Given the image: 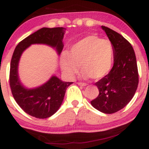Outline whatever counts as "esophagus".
Returning <instances> with one entry per match:
<instances>
[{"mask_svg":"<svg viewBox=\"0 0 149 149\" xmlns=\"http://www.w3.org/2000/svg\"><path fill=\"white\" fill-rule=\"evenodd\" d=\"M77 84L78 85H80V86H86V83H81V82H78V83H77Z\"/></svg>","mask_w":149,"mask_h":149,"instance_id":"1","label":"esophagus"}]
</instances>
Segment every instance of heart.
<instances>
[{"label":"heart","instance_id":"1","mask_svg":"<svg viewBox=\"0 0 149 149\" xmlns=\"http://www.w3.org/2000/svg\"><path fill=\"white\" fill-rule=\"evenodd\" d=\"M113 53V46L110 40L89 36L71 46L68 54L62 53L61 69L65 76L71 79L79 66L83 78L100 80L111 69Z\"/></svg>","mask_w":149,"mask_h":149}]
</instances>
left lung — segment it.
I'll return each instance as SVG.
<instances>
[{
    "instance_id": "left-lung-1",
    "label": "left lung",
    "mask_w": 149,
    "mask_h": 149,
    "mask_svg": "<svg viewBox=\"0 0 149 149\" xmlns=\"http://www.w3.org/2000/svg\"><path fill=\"white\" fill-rule=\"evenodd\" d=\"M113 46V66L107 76L97 81L98 97L91 101L94 108L104 113L123 109L134 97L139 73L135 53L131 44L120 34L102 26Z\"/></svg>"
}]
</instances>
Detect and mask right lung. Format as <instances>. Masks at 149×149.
<instances>
[{"instance_id": "add662e5", "label": "right lung", "mask_w": 149, "mask_h": 149, "mask_svg": "<svg viewBox=\"0 0 149 149\" xmlns=\"http://www.w3.org/2000/svg\"><path fill=\"white\" fill-rule=\"evenodd\" d=\"M63 27L42 28L22 40L15 47L10 62V86L15 100L24 111L37 118H47L60 107L66 89L73 82H63L53 76L38 88L28 89L22 84L18 76V64L22 52L32 44H45L60 54L64 47Z\"/></svg>"}]
</instances>
